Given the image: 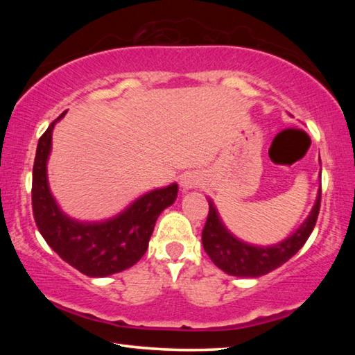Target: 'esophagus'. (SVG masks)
Wrapping results in <instances>:
<instances>
[{
	"label": "esophagus",
	"mask_w": 355,
	"mask_h": 355,
	"mask_svg": "<svg viewBox=\"0 0 355 355\" xmlns=\"http://www.w3.org/2000/svg\"><path fill=\"white\" fill-rule=\"evenodd\" d=\"M180 184L183 186V189H192V187H198L200 178L195 172H184L182 178H180Z\"/></svg>",
	"instance_id": "esophagus-1"
}]
</instances>
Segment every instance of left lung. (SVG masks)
Listing matches in <instances>:
<instances>
[{
  "label": "left lung",
  "mask_w": 355,
  "mask_h": 355,
  "mask_svg": "<svg viewBox=\"0 0 355 355\" xmlns=\"http://www.w3.org/2000/svg\"><path fill=\"white\" fill-rule=\"evenodd\" d=\"M320 195L322 187L304 224L282 243L270 247L250 245L233 236L220 220L214 202L209 201V215L201 233L202 247L215 266L227 275L241 277L267 275L296 254L310 238L319 216Z\"/></svg>",
  "instance_id": "left-lung-1"
}]
</instances>
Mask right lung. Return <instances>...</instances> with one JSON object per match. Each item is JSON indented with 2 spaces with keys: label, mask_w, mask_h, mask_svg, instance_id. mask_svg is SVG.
Wrapping results in <instances>:
<instances>
[{
  "label": "right lung",
  "mask_w": 355,
  "mask_h": 355,
  "mask_svg": "<svg viewBox=\"0 0 355 355\" xmlns=\"http://www.w3.org/2000/svg\"><path fill=\"white\" fill-rule=\"evenodd\" d=\"M65 111L53 120L40 141L32 178V207L37 230L53 250L80 273L103 277L132 267L145 254L157 218L177 198L172 183L131 202L123 212L105 221L85 223L67 216L51 197L47 182V158L51 132Z\"/></svg>",
  "instance_id": "obj_1"
}]
</instances>
